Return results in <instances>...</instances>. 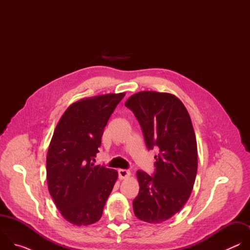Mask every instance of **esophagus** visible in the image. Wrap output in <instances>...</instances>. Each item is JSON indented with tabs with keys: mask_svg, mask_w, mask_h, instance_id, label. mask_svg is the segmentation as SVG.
I'll list each match as a JSON object with an SVG mask.
<instances>
[{
	"mask_svg": "<svg viewBox=\"0 0 250 250\" xmlns=\"http://www.w3.org/2000/svg\"><path fill=\"white\" fill-rule=\"evenodd\" d=\"M118 173H119V178H120L121 180L125 179V178H127V177L130 176V171H129V170H126V169H120V170L118 171Z\"/></svg>",
	"mask_w": 250,
	"mask_h": 250,
	"instance_id": "34e87169",
	"label": "esophagus"
}]
</instances>
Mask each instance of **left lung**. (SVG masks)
Returning <instances> with one entry per match:
<instances>
[{"label":"left lung","instance_id":"left-lung-1","mask_svg":"<svg viewBox=\"0 0 250 250\" xmlns=\"http://www.w3.org/2000/svg\"><path fill=\"white\" fill-rule=\"evenodd\" d=\"M125 106L134 114L146 148L158 150L153 174L136 173L134 215L146 223H162L184 207L193 190L198 152L192 122L182 102L168 93L139 92Z\"/></svg>","mask_w":250,"mask_h":250}]
</instances>
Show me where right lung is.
<instances>
[{
  "label": "right lung",
  "mask_w": 250,
  "mask_h": 250,
  "mask_svg": "<svg viewBox=\"0 0 250 250\" xmlns=\"http://www.w3.org/2000/svg\"><path fill=\"white\" fill-rule=\"evenodd\" d=\"M125 93L84 99L58 122L46 159L49 193L63 218L76 226L98 222L118 172L94 165L102 135Z\"/></svg>",
  "instance_id": "add662e5"
}]
</instances>
